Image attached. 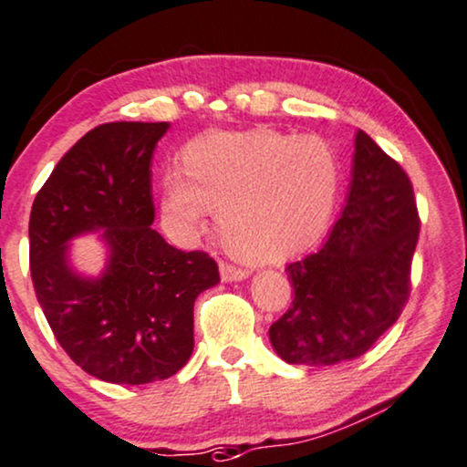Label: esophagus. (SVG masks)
Listing matches in <instances>:
<instances>
[{
    "label": "esophagus",
    "mask_w": 467,
    "mask_h": 467,
    "mask_svg": "<svg viewBox=\"0 0 467 467\" xmlns=\"http://www.w3.org/2000/svg\"><path fill=\"white\" fill-rule=\"evenodd\" d=\"M220 277L226 284H233V281H243L249 277L247 268H239L234 265H228V262H220Z\"/></svg>",
    "instance_id": "obj_1"
}]
</instances>
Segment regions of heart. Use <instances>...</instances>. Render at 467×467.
I'll use <instances>...</instances> for the list:
<instances>
[{"label": "heart", "mask_w": 467, "mask_h": 467, "mask_svg": "<svg viewBox=\"0 0 467 467\" xmlns=\"http://www.w3.org/2000/svg\"><path fill=\"white\" fill-rule=\"evenodd\" d=\"M338 183L337 154L321 137L212 130L183 150L182 175L162 180V222L190 239L218 207L220 234L236 254L285 258L326 231Z\"/></svg>", "instance_id": "obj_1"}]
</instances>
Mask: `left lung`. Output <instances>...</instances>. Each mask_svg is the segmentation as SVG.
<instances>
[{"label": "left lung", "mask_w": 467, "mask_h": 467, "mask_svg": "<svg viewBox=\"0 0 467 467\" xmlns=\"http://www.w3.org/2000/svg\"><path fill=\"white\" fill-rule=\"evenodd\" d=\"M417 239L409 175L358 130L343 213L317 254L285 268L294 300L268 330L277 356L300 366L364 356L409 300Z\"/></svg>", "instance_id": "1"}]
</instances>
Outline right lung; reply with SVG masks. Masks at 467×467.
<instances>
[{
    "instance_id": "1",
    "label": "right lung",
    "mask_w": 467,
    "mask_h": 467,
    "mask_svg": "<svg viewBox=\"0 0 467 467\" xmlns=\"http://www.w3.org/2000/svg\"><path fill=\"white\" fill-rule=\"evenodd\" d=\"M167 122H108L58 161L29 218V266L58 345L90 377L143 385L173 377L194 349V300L220 284L205 252L152 231V154ZM101 232V275L78 274L76 235Z\"/></svg>"
}]
</instances>
